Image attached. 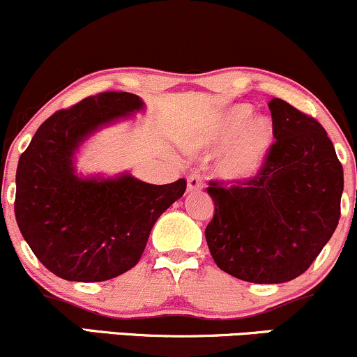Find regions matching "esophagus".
<instances>
[{"label": "esophagus", "mask_w": 357, "mask_h": 357, "mask_svg": "<svg viewBox=\"0 0 357 357\" xmlns=\"http://www.w3.org/2000/svg\"><path fill=\"white\" fill-rule=\"evenodd\" d=\"M187 188L190 192L202 190L204 188V177L200 174H190L187 178Z\"/></svg>", "instance_id": "esophagus-1"}]
</instances>
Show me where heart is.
<instances>
[{"label": "heart", "instance_id": "heart-1", "mask_svg": "<svg viewBox=\"0 0 357 357\" xmlns=\"http://www.w3.org/2000/svg\"><path fill=\"white\" fill-rule=\"evenodd\" d=\"M252 119V110L247 105H237L220 113L208 125L200 144L230 149L222 158L219 170L225 178L245 180L261 170L272 145V125L267 119Z\"/></svg>", "mask_w": 357, "mask_h": 357}]
</instances>
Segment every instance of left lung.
<instances>
[{"label":"left lung","instance_id":"obj_1","mask_svg":"<svg viewBox=\"0 0 357 357\" xmlns=\"http://www.w3.org/2000/svg\"><path fill=\"white\" fill-rule=\"evenodd\" d=\"M275 142L245 180H211L215 211L205 238L219 269L254 284H280L311 267L341 217L344 175L314 116L271 100Z\"/></svg>","mask_w":357,"mask_h":357}]
</instances>
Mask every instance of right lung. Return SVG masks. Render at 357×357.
<instances>
[{"instance_id": "1", "label": "right lung", "mask_w": 357, "mask_h": 357, "mask_svg": "<svg viewBox=\"0 0 357 357\" xmlns=\"http://www.w3.org/2000/svg\"><path fill=\"white\" fill-rule=\"evenodd\" d=\"M127 91H102L54 112L16 169L15 215L29 249L58 278L102 282L137 266L158 217L183 195L185 178L152 185L132 175L79 178L75 150L102 125L140 110Z\"/></svg>"}]
</instances>
